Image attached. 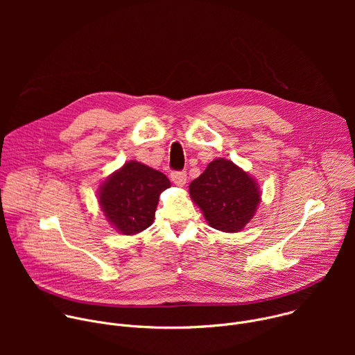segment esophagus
Masks as SVG:
<instances>
[{"label":"esophagus","mask_w":355,"mask_h":355,"mask_svg":"<svg viewBox=\"0 0 355 355\" xmlns=\"http://www.w3.org/2000/svg\"><path fill=\"white\" fill-rule=\"evenodd\" d=\"M171 181L178 187H184L187 184V173L185 171H173Z\"/></svg>","instance_id":"1"}]
</instances>
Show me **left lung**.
Wrapping results in <instances>:
<instances>
[{
	"instance_id": "obj_1",
	"label": "left lung",
	"mask_w": 355,
	"mask_h": 355,
	"mask_svg": "<svg viewBox=\"0 0 355 355\" xmlns=\"http://www.w3.org/2000/svg\"><path fill=\"white\" fill-rule=\"evenodd\" d=\"M189 195L216 230L234 233L254 216L260 204L259 184L234 163L214 160L189 184Z\"/></svg>"
}]
</instances>
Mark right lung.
<instances>
[{
  "instance_id": "obj_1",
  "label": "right lung",
  "mask_w": 355,
  "mask_h": 355,
  "mask_svg": "<svg viewBox=\"0 0 355 355\" xmlns=\"http://www.w3.org/2000/svg\"><path fill=\"white\" fill-rule=\"evenodd\" d=\"M170 185L163 173L128 162L101 187L99 205L119 233L136 234L153 223L159 196Z\"/></svg>"
}]
</instances>
